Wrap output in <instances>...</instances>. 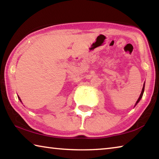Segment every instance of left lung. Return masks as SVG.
<instances>
[{
  "instance_id": "1",
  "label": "left lung",
  "mask_w": 159,
  "mask_h": 159,
  "mask_svg": "<svg viewBox=\"0 0 159 159\" xmlns=\"http://www.w3.org/2000/svg\"><path fill=\"white\" fill-rule=\"evenodd\" d=\"M144 85H143V88H142V93H141V94H140V95H139V98H138V101L136 102V104H135V105L137 104L138 103V102H139V100H140L141 99V98H142V95H143V93H144Z\"/></svg>"
}]
</instances>
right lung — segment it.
<instances>
[{"instance_id":"right-lung-1","label":"right lung","mask_w":159,"mask_h":159,"mask_svg":"<svg viewBox=\"0 0 159 159\" xmlns=\"http://www.w3.org/2000/svg\"><path fill=\"white\" fill-rule=\"evenodd\" d=\"M18 99H20V102H21V99H20V97H19V96H18Z\"/></svg>"}]
</instances>
